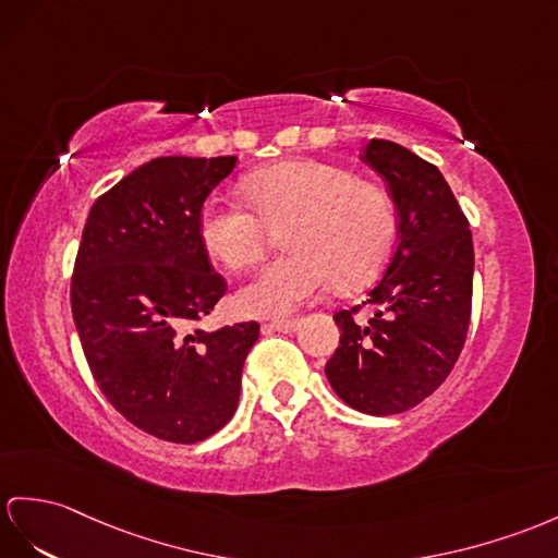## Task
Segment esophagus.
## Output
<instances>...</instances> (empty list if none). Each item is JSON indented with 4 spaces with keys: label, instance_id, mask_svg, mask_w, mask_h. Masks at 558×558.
Instances as JSON below:
<instances>
[{
    "label": "esophagus",
    "instance_id": "esophagus-1",
    "mask_svg": "<svg viewBox=\"0 0 558 558\" xmlns=\"http://www.w3.org/2000/svg\"><path fill=\"white\" fill-rule=\"evenodd\" d=\"M265 326H267V329H271V331L291 333V331L298 329V326H301V322H298V319H271V322H267Z\"/></svg>",
    "mask_w": 558,
    "mask_h": 558
}]
</instances>
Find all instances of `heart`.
I'll use <instances>...</instances> for the list:
<instances>
[{
  "label": "heart",
  "mask_w": 558,
  "mask_h": 558,
  "mask_svg": "<svg viewBox=\"0 0 558 558\" xmlns=\"http://www.w3.org/2000/svg\"><path fill=\"white\" fill-rule=\"evenodd\" d=\"M245 206L208 198L196 229L203 251L229 269L257 265L283 232L289 255L267 265L239 293L243 312L289 317L331 281L360 289L386 267L398 241L396 201L381 184L336 162L281 160L241 182Z\"/></svg>",
  "instance_id": "1"
}]
</instances>
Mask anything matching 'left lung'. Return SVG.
<instances>
[{"instance_id": "obj_1", "label": "left lung", "mask_w": 558, "mask_h": 558, "mask_svg": "<svg viewBox=\"0 0 558 558\" xmlns=\"http://www.w3.org/2000/svg\"><path fill=\"white\" fill-rule=\"evenodd\" d=\"M362 160L386 180L400 243L381 281L336 312L341 341L326 362L336 396L352 410H412L450 376L471 324L473 239L464 210L433 162L396 142L372 140ZM369 306L375 315H356Z\"/></svg>"}]
</instances>
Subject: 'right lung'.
I'll list each match as a JSON object with an SVG mask.
<instances>
[{
    "label": "right lung",
    "mask_w": 558,
    "mask_h": 558,
    "mask_svg": "<svg viewBox=\"0 0 558 558\" xmlns=\"http://www.w3.org/2000/svg\"><path fill=\"white\" fill-rule=\"evenodd\" d=\"M236 156H168L101 194L80 241L71 307L94 381L130 424L168 442L232 418L260 324L192 329L227 291L196 217Z\"/></svg>",
    "instance_id": "obj_1"
}]
</instances>
